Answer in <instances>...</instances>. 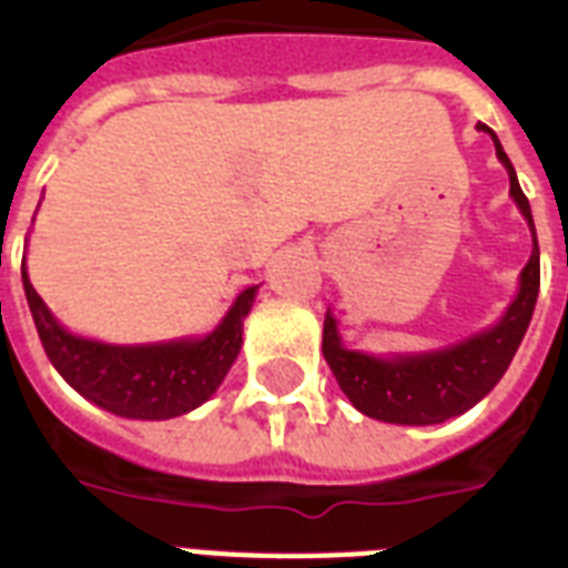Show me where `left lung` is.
<instances>
[{"label": "left lung", "instance_id": "8db88e82", "mask_svg": "<svg viewBox=\"0 0 568 568\" xmlns=\"http://www.w3.org/2000/svg\"><path fill=\"white\" fill-rule=\"evenodd\" d=\"M495 153L510 173V194L519 203L521 214L528 217L534 230L528 196L521 194L516 171L510 159L501 150V141L495 138ZM539 294V244L534 230V253L521 271V288L510 310L489 333L466 338L454 347L422 356H395V359H377V356L359 354L342 347L336 333V318L324 315V359L329 372L336 374L338 386L351 397V404L368 418L388 424H442L463 415L466 409L486 397L495 383L510 368L513 356L519 351L525 329L530 324L534 306Z\"/></svg>", "mask_w": 568, "mask_h": 568}]
</instances>
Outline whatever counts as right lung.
I'll list each match as a JSON object with an SVG mask.
<instances>
[{
  "label": "right lung",
  "instance_id": "add662e5",
  "mask_svg": "<svg viewBox=\"0 0 568 568\" xmlns=\"http://www.w3.org/2000/svg\"><path fill=\"white\" fill-rule=\"evenodd\" d=\"M22 288L31 318L38 327L40 345L49 363L70 386L123 418L162 422L176 418L209 400L221 386L241 351V324L247 318L256 285L239 294L214 333L196 342H168V345H102L70 336L40 301L29 274L22 267Z\"/></svg>",
  "mask_w": 568,
  "mask_h": 568
}]
</instances>
